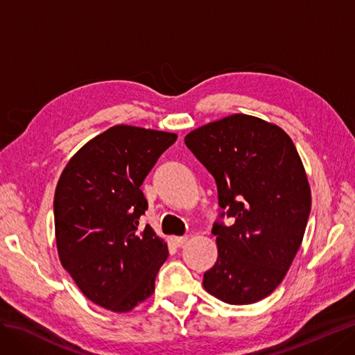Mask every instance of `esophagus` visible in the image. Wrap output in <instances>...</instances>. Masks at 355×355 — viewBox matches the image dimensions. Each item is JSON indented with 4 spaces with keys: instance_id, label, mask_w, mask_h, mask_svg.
<instances>
[{
    "instance_id": "obj_1",
    "label": "esophagus",
    "mask_w": 355,
    "mask_h": 355,
    "mask_svg": "<svg viewBox=\"0 0 355 355\" xmlns=\"http://www.w3.org/2000/svg\"><path fill=\"white\" fill-rule=\"evenodd\" d=\"M188 241V237H171V243H173L176 247H182Z\"/></svg>"
}]
</instances>
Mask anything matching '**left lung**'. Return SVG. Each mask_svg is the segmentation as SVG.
Wrapping results in <instances>:
<instances>
[{"mask_svg": "<svg viewBox=\"0 0 355 355\" xmlns=\"http://www.w3.org/2000/svg\"><path fill=\"white\" fill-rule=\"evenodd\" d=\"M185 144L214 178L222 209L211 228L218 259L202 286L231 305L257 302L283 282L304 239L311 191L302 161L280 127L244 114L197 128Z\"/></svg>", "mask_w": 355, "mask_h": 355, "instance_id": "8db88e82", "label": "left lung"}]
</instances>
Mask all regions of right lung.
I'll list each match as a JSON object with an SVG mask.
<instances>
[{"mask_svg": "<svg viewBox=\"0 0 355 355\" xmlns=\"http://www.w3.org/2000/svg\"><path fill=\"white\" fill-rule=\"evenodd\" d=\"M173 133L114 125L75 154L55 194V228L63 268L84 296L127 313L151 296L166 243L139 223L148 209L141 185L176 142Z\"/></svg>", "mask_w": 355, "mask_h": 355, "instance_id": "obj_1", "label": "right lung"}]
</instances>
